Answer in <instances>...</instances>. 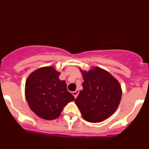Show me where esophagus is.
I'll list each match as a JSON object with an SVG mask.
<instances>
[{
  "instance_id": "esophagus-1",
  "label": "esophagus",
  "mask_w": 149,
  "mask_h": 149,
  "mask_svg": "<svg viewBox=\"0 0 149 149\" xmlns=\"http://www.w3.org/2000/svg\"><path fill=\"white\" fill-rule=\"evenodd\" d=\"M78 93H79V92H78V90H75V91H74V92H72V94H73V95L74 96V98H77V95H78Z\"/></svg>"
}]
</instances>
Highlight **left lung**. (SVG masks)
Returning <instances> with one entry per match:
<instances>
[{"instance_id": "obj_1", "label": "left lung", "mask_w": 149, "mask_h": 149, "mask_svg": "<svg viewBox=\"0 0 149 149\" xmlns=\"http://www.w3.org/2000/svg\"><path fill=\"white\" fill-rule=\"evenodd\" d=\"M82 73L83 89L75 100L83 118L89 122H101L117 110L122 98V88L111 74L99 67Z\"/></svg>"}]
</instances>
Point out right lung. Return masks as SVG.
Returning a JSON list of instances; mask_svg holds the SVG:
<instances>
[{
  "label": "right lung",
  "instance_id": "1",
  "mask_svg": "<svg viewBox=\"0 0 149 149\" xmlns=\"http://www.w3.org/2000/svg\"><path fill=\"white\" fill-rule=\"evenodd\" d=\"M60 72L53 66L42 67L33 72L25 83V96L30 108L46 120L58 118L64 107L74 97L67 90Z\"/></svg>",
  "mask_w": 149,
  "mask_h": 149
}]
</instances>
